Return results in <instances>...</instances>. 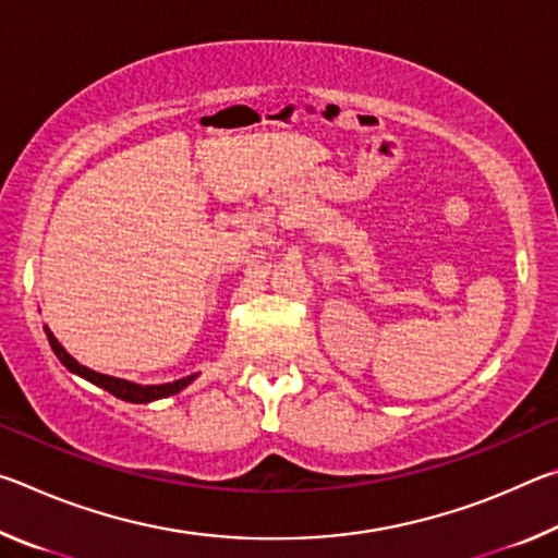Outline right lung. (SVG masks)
<instances>
[{"mask_svg": "<svg viewBox=\"0 0 558 558\" xmlns=\"http://www.w3.org/2000/svg\"><path fill=\"white\" fill-rule=\"evenodd\" d=\"M46 329V337H49V344L53 349V354L59 356V362L65 366V369L83 376V379L100 386V389L110 391L112 396H118L122 401H130V403H149V401H157V399H167V396L179 393L182 389H186L189 384L196 379V374L192 376H184V379H177L172 384H157V386H143V384H135V381H128V379H118V376H108V374H98L88 369V366H83L75 362V359L65 352V349L59 344V339L53 337V332L49 327Z\"/></svg>", "mask_w": 558, "mask_h": 558, "instance_id": "add662e5", "label": "right lung"}]
</instances>
